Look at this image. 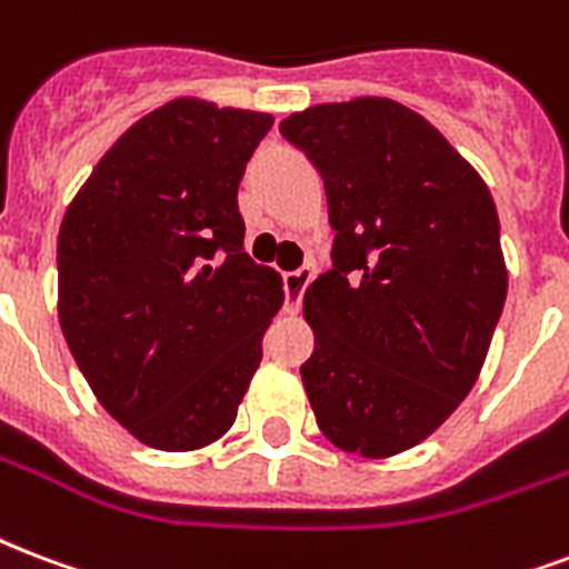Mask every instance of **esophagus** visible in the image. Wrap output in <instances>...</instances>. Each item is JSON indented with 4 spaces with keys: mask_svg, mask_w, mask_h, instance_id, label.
<instances>
[{
    "mask_svg": "<svg viewBox=\"0 0 569 569\" xmlns=\"http://www.w3.org/2000/svg\"><path fill=\"white\" fill-rule=\"evenodd\" d=\"M313 280V268H298V271H289L283 274V289H286V310L289 313H298V307H301L303 289L310 286Z\"/></svg>",
    "mask_w": 569,
    "mask_h": 569,
    "instance_id": "1",
    "label": "esophagus"
}]
</instances>
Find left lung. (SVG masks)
Segmentation results:
<instances>
[{"mask_svg": "<svg viewBox=\"0 0 569 569\" xmlns=\"http://www.w3.org/2000/svg\"><path fill=\"white\" fill-rule=\"evenodd\" d=\"M313 160L337 232L303 292L301 367L331 445L397 457L475 388L507 298L487 181L423 116L390 98L316 103L280 121Z\"/></svg>", "mask_w": 569, "mask_h": 569, "instance_id": "1", "label": "left lung"}]
</instances>
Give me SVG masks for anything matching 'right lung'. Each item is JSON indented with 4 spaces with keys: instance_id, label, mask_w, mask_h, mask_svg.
<instances>
[{
    "instance_id": "obj_1",
    "label": "right lung",
    "mask_w": 569,
    "mask_h": 569,
    "mask_svg": "<svg viewBox=\"0 0 569 569\" xmlns=\"http://www.w3.org/2000/svg\"><path fill=\"white\" fill-rule=\"evenodd\" d=\"M271 112L176 98L130 124L64 211L59 325L103 409L154 450L236 423L283 307L244 253L238 184Z\"/></svg>"
}]
</instances>
